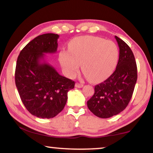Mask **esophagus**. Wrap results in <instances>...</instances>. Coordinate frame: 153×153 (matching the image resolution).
<instances>
[{"instance_id":"1","label":"esophagus","mask_w":153,"mask_h":153,"mask_svg":"<svg viewBox=\"0 0 153 153\" xmlns=\"http://www.w3.org/2000/svg\"><path fill=\"white\" fill-rule=\"evenodd\" d=\"M83 86H84V85L82 84H79V83H76V87L79 88H82Z\"/></svg>"}]
</instances>
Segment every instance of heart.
Wrapping results in <instances>:
<instances>
[{"label":"heart","mask_w":153,"mask_h":153,"mask_svg":"<svg viewBox=\"0 0 153 153\" xmlns=\"http://www.w3.org/2000/svg\"><path fill=\"white\" fill-rule=\"evenodd\" d=\"M69 50L59 54V60L65 72L73 77L82 70L92 82L104 80L111 76L117 65L119 50L115 42L95 36H79L72 39Z\"/></svg>","instance_id":"heart-1"}]
</instances>
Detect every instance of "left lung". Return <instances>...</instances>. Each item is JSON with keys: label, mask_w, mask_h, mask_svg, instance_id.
Segmentation results:
<instances>
[{"label": "left lung", "mask_w": 153, "mask_h": 153, "mask_svg": "<svg viewBox=\"0 0 153 153\" xmlns=\"http://www.w3.org/2000/svg\"><path fill=\"white\" fill-rule=\"evenodd\" d=\"M120 48V56L115 71L94 87V94L88 100L90 111L100 118H109L128 106L137 80V66L131 48L115 36Z\"/></svg>", "instance_id": "1"}]
</instances>
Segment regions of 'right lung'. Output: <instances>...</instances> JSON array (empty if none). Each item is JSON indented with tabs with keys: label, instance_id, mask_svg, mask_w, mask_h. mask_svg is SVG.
<instances>
[{
	"label": "right lung",
	"instance_id": "add662e5",
	"mask_svg": "<svg viewBox=\"0 0 153 153\" xmlns=\"http://www.w3.org/2000/svg\"><path fill=\"white\" fill-rule=\"evenodd\" d=\"M59 37L51 33L37 36L17 58L15 79L18 92L27 111L39 118L58 115L66 104L67 92L75 86L46 61V54L57 51Z\"/></svg>",
	"mask_w": 153,
	"mask_h": 153
}]
</instances>
